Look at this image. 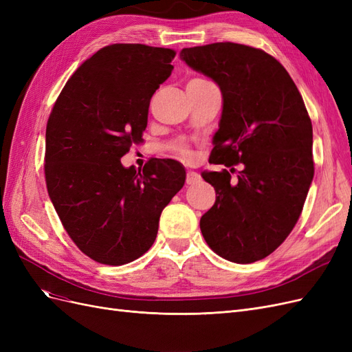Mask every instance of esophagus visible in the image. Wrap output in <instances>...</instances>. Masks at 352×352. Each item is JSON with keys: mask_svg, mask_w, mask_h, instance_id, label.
<instances>
[{"mask_svg": "<svg viewBox=\"0 0 352 352\" xmlns=\"http://www.w3.org/2000/svg\"><path fill=\"white\" fill-rule=\"evenodd\" d=\"M199 179H201L199 175L195 173V172H188V173H186V184H188V185H195V184H198Z\"/></svg>", "mask_w": 352, "mask_h": 352, "instance_id": "obj_1", "label": "esophagus"}]
</instances>
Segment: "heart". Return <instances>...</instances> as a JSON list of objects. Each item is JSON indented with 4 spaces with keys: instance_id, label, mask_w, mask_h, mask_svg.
I'll list each match as a JSON object with an SVG mask.
<instances>
[{
    "instance_id": "obj_1",
    "label": "heart",
    "mask_w": 352,
    "mask_h": 352,
    "mask_svg": "<svg viewBox=\"0 0 352 352\" xmlns=\"http://www.w3.org/2000/svg\"><path fill=\"white\" fill-rule=\"evenodd\" d=\"M190 82H210V80H207V79H202V78H197V79H192ZM179 153L182 154L184 157H189V151H188V148H185L184 145H179Z\"/></svg>"
}]
</instances>
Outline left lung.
<instances>
[{"mask_svg":"<svg viewBox=\"0 0 352 352\" xmlns=\"http://www.w3.org/2000/svg\"><path fill=\"white\" fill-rule=\"evenodd\" d=\"M189 67L214 80L223 95L210 163L235 168L204 172L216 202L199 220L208 247L238 264L258 261L287 238L301 216L314 176L313 126L296 85L267 52L216 42L184 48Z\"/></svg>","mask_w":352,"mask_h":352,"instance_id":"obj_1","label":"left lung"}]
</instances>
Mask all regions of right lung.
<instances>
[{
  "mask_svg": "<svg viewBox=\"0 0 352 352\" xmlns=\"http://www.w3.org/2000/svg\"><path fill=\"white\" fill-rule=\"evenodd\" d=\"M175 50L113 44L85 60L51 110L45 133L48 195L67 235L94 261L122 265L155 241L158 220L185 184L172 158L142 172L120 158L142 141L154 92L170 74Z\"/></svg>",
  "mask_w": 352,
  "mask_h": 352,
  "instance_id": "add662e5",
  "label": "right lung"
}]
</instances>
